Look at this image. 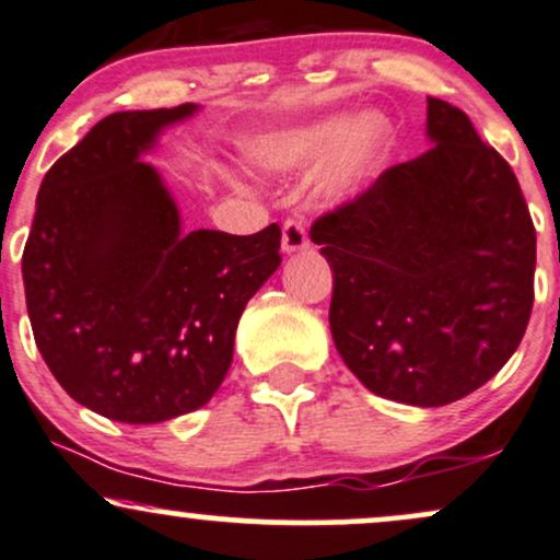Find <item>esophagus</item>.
I'll use <instances>...</instances> for the list:
<instances>
[{
    "instance_id": "obj_1",
    "label": "esophagus",
    "mask_w": 560,
    "mask_h": 560,
    "mask_svg": "<svg viewBox=\"0 0 560 560\" xmlns=\"http://www.w3.org/2000/svg\"><path fill=\"white\" fill-rule=\"evenodd\" d=\"M306 248H308L306 228L301 225L299 220H288L285 225H282V252L299 254V252H306Z\"/></svg>"
}]
</instances>
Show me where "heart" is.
<instances>
[{
  "label": "heart",
  "instance_id": "heart-1",
  "mask_svg": "<svg viewBox=\"0 0 560 560\" xmlns=\"http://www.w3.org/2000/svg\"><path fill=\"white\" fill-rule=\"evenodd\" d=\"M390 147L393 128L387 117L364 112L359 117L327 115L261 136L248 143L246 156L272 175L304 173L330 156L319 175V196L325 201H343L385 167Z\"/></svg>",
  "mask_w": 560,
  "mask_h": 560
}]
</instances>
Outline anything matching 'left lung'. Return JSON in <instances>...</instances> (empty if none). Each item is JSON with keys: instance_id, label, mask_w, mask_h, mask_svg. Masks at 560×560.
I'll return each mask as SVG.
<instances>
[{"instance_id": "obj_1", "label": "left lung", "mask_w": 560, "mask_h": 560, "mask_svg": "<svg viewBox=\"0 0 560 560\" xmlns=\"http://www.w3.org/2000/svg\"><path fill=\"white\" fill-rule=\"evenodd\" d=\"M427 141L357 201L319 217L330 332L366 390L445 406L514 357L535 301L537 235L509 162L462 109L427 98Z\"/></svg>"}]
</instances>
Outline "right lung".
<instances>
[{"label":"right lung","instance_id":"right-lung-1","mask_svg":"<svg viewBox=\"0 0 560 560\" xmlns=\"http://www.w3.org/2000/svg\"><path fill=\"white\" fill-rule=\"evenodd\" d=\"M201 107L115 112L44 175L23 252L38 351L72 400L125 424L201 409L233 361L252 295L280 267V228L183 233L143 162Z\"/></svg>","mask_w":560,"mask_h":560}]
</instances>
